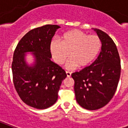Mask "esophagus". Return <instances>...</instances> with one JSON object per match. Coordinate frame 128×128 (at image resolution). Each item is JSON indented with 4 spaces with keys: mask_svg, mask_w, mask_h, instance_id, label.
Returning a JSON list of instances; mask_svg holds the SVG:
<instances>
[{
    "mask_svg": "<svg viewBox=\"0 0 128 128\" xmlns=\"http://www.w3.org/2000/svg\"><path fill=\"white\" fill-rule=\"evenodd\" d=\"M66 75H67V77H68V78H70V76H71V72H68V71H66Z\"/></svg>",
    "mask_w": 128,
    "mask_h": 128,
    "instance_id": "esophagus-1",
    "label": "esophagus"
}]
</instances>
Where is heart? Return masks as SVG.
Segmentation results:
<instances>
[{"label": "heart", "instance_id": "b5f03b06", "mask_svg": "<svg viewBox=\"0 0 128 128\" xmlns=\"http://www.w3.org/2000/svg\"><path fill=\"white\" fill-rule=\"evenodd\" d=\"M102 48V41L95 35H88L79 30H73L61 37V42L54 39L50 44V50L54 62L58 65L64 63L67 58L68 69L76 67L84 68L97 58Z\"/></svg>", "mask_w": 128, "mask_h": 128}]
</instances>
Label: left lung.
<instances>
[{
	"instance_id": "8db88e82",
	"label": "left lung",
	"mask_w": 128,
	"mask_h": 128,
	"mask_svg": "<svg viewBox=\"0 0 128 128\" xmlns=\"http://www.w3.org/2000/svg\"><path fill=\"white\" fill-rule=\"evenodd\" d=\"M94 30L102 41L101 52L90 66L72 74L76 101L89 110L100 109L111 100L121 73L119 53L113 40L101 30Z\"/></svg>"
}]
</instances>
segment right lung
Instances as JSON below:
<instances>
[{
	"label": "right lung",
	"instance_id": "add662e5",
	"mask_svg": "<svg viewBox=\"0 0 128 128\" xmlns=\"http://www.w3.org/2000/svg\"><path fill=\"white\" fill-rule=\"evenodd\" d=\"M58 25L46 24L32 29L19 41L12 63L13 82L20 99L29 106L46 109L56 103L58 92L66 72L51 60L50 44ZM31 52L35 58L30 66L26 54Z\"/></svg>",
	"mask_w": 128,
	"mask_h": 128
}]
</instances>
